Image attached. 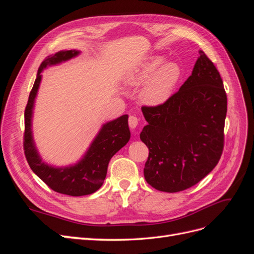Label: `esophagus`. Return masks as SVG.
<instances>
[{"mask_svg":"<svg viewBox=\"0 0 254 254\" xmlns=\"http://www.w3.org/2000/svg\"><path fill=\"white\" fill-rule=\"evenodd\" d=\"M137 123H139V120H137V118L133 117V115H130L129 120H128L129 127L131 128V129H134L137 126Z\"/></svg>","mask_w":254,"mask_h":254,"instance_id":"1","label":"esophagus"}]
</instances>
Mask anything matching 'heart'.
I'll return each mask as SVG.
<instances>
[{
  "mask_svg": "<svg viewBox=\"0 0 254 254\" xmlns=\"http://www.w3.org/2000/svg\"><path fill=\"white\" fill-rule=\"evenodd\" d=\"M163 55H153L141 63L126 76L132 87H144L140 93L143 104L158 107L170 99L182 77V66L177 61H166Z\"/></svg>",
  "mask_w": 254,
  "mask_h": 254,
  "instance_id": "1",
  "label": "heart"
}]
</instances>
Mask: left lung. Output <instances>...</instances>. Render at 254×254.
<instances>
[{
    "label": "left lung",
    "mask_w": 254,
    "mask_h": 254,
    "mask_svg": "<svg viewBox=\"0 0 254 254\" xmlns=\"http://www.w3.org/2000/svg\"><path fill=\"white\" fill-rule=\"evenodd\" d=\"M179 91L158 107H142L148 147L145 180L161 191L195 186L217 165L224 149L227 95L216 66L202 51Z\"/></svg>",
    "instance_id": "8db88e82"
}]
</instances>
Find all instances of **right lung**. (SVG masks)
<instances>
[{
	"label": "right lung",
	"instance_id": "obj_1",
	"mask_svg": "<svg viewBox=\"0 0 254 254\" xmlns=\"http://www.w3.org/2000/svg\"><path fill=\"white\" fill-rule=\"evenodd\" d=\"M79 51H60L45 58L38 68L37 78L29 93L25 108L24 152L32 171L53 190L68 196H84L94 193L103 186L110 159L130 139L128 115L106 123L99 130L83 158L74 165L54 167L44 163L33 139L32 118L35 98L41 82V72L45 67L64 63L79 55Z\"/></svg>",
	"mask_w": 254,
	"mask_h": 254
}]
</instances>
